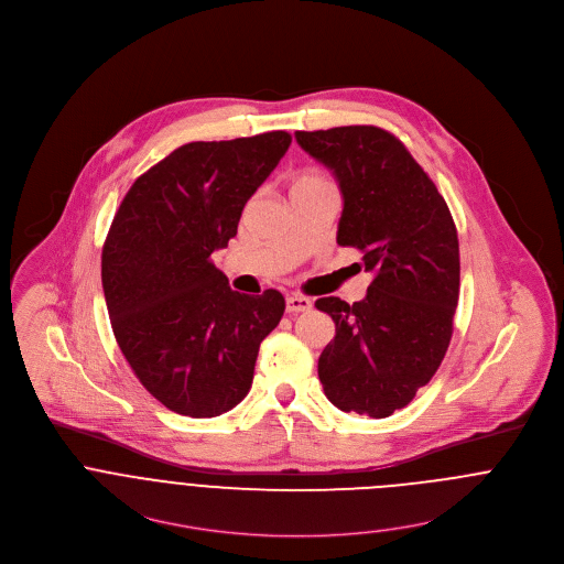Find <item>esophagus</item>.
<instances>
[{"label":"esophagus","instance_id":"1","mask_svg":"<svg viewBox=\"0 0 564 564\" xmlns=\"http://www.w3.org/2000/svg\"><path fill=\"white\" fill-rule=\"evenodd\" d=\"M312 307V302L304 295H291L286 297V312H307Z\"/></svg>","mask_w":564,"mask_h":564}]
</instances>
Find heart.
<instances>
[{"mask_svg": "<svg viewBox=\"0 0 564 564\" xmlns=\"http://www.w3.org/2000/svg\"><path fill=\"white\" fill-rule=\"evenodd\" d=\"M314 183H327V181L323 176H318V174H304V176H300L295 181L293 187H304V185H314Z\"/></svg>", "mask_w": 564, "mask_h": 564, "instance_id": "b5f03b06", "label": "heart"}]
</instances>
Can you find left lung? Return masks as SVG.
<instances>
[{
    "mask_svg": "<svg viewBox=\"0 0 564 564\" xmlns=\"http://www.w3.org/2000/svg\"><path fill=\"white\" fill-rule=\"evenodd\" d=\"M343 192L338 246L358 248L375 278L361 302L316 300L336 323L318 358L325 397L343 411L388 417L431 381L453 338L459 239L446 200L392 133L370 127L295 131Z\"/></svg>",
    "mask_w": 564,
    "mask_h": 564,
    "instance_id": "obj_1",
    "label": "left lung"
}]
</instances>
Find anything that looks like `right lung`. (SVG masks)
I'll use <instances>...</instances> for the list:
<instances>
[{
	"label": "right lung",
	"instance_id": "add662e5",
	"mask_svg": "<svg viewBox=\"0 0 564 564\" xmlns=\"http://www.w3.org/2000/svg\"><path fill=\"white\" fill-rule=\"evenodd\" d=\"M289 147L286 131L185 144L144 172L113 215L101 257L111 329L170 411L213 417L252 388L284 297L232 291L210 254L237 235L243 206Z\"/></svg>",
	"mask_w": 564,
	"mask_h": 564
}]
</instances>
